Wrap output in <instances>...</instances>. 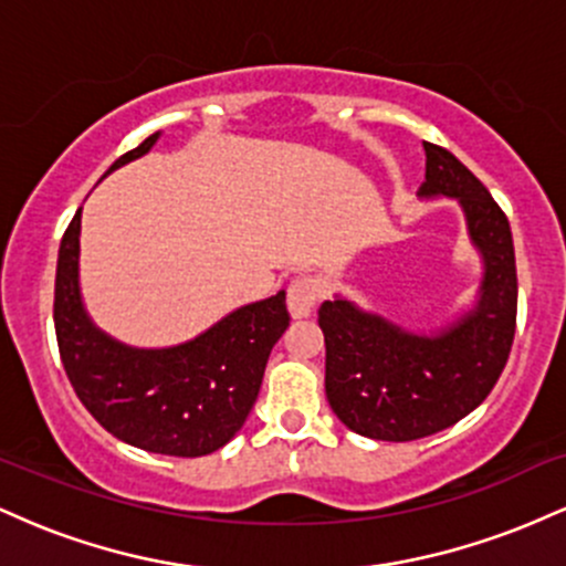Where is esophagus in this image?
Masks as SVG:
<instances>
[{"label": "esophagus", "instance_id": "34e87169", "mask_svg": "<svg viewBox=\"0 0 566 566\" xmlns=\"http://www.w3.org/2000/svg\"><path fill=\"white\" fill-rule=\"evenodd\" d=\"M319 295H322L319 279H314V276L292 279L290 287H287V308H290L292 319H305V316L314 311Z\"/></svg>", "mask_w": 566, "mask_h": 566}]
</instances>
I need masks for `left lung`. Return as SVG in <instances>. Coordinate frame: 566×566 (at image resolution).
Masks as SVG:
<instances>
[{
    "label": "left lung",
    "mask_w": 566,
    "mask_h": 566,
    "mask_svg": "<svg viewBox=\"0 0 566 566\" xmlns=\"http://www.w3.org/2000/svg\"><path fill=\"white\" fill-rule=\"evenodd\" d=\"M423 148L426 184L418 197H450L463 207L469 237L484 261L479 301L431 335L409 333L346 297L319 308L329 407L350 431L380 441L431 437L473 412L495 388L516 333L509 218L463 161L433 143Z\"/></svg>",
    "instance_id": "8db88e82"
}]
</instances>
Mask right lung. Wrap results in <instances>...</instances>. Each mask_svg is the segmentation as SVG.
Wrapping results in <instances>:
<instances>
[{
	"mask_svg": "<svg viewBox=\"0 0 566 566\" xmlns=\"http://www.w3.org/2000/svg\"><path fill=\"white\" fill-rule=\"evenodd\" d=\"M159 133L108 167L151 151ZM82 207L63 233L55 274V335L71 386L87 412L146 452L201 458L237 437L261 391L271 348L290 327L284 290L231 311L170 348H133L97 329L80 295Z\"/></svg>",
	"mask_w": 566,
	"mask_h": 566,
	"instance_id": "1",
	"label": "right lung"
}]
</instances>
